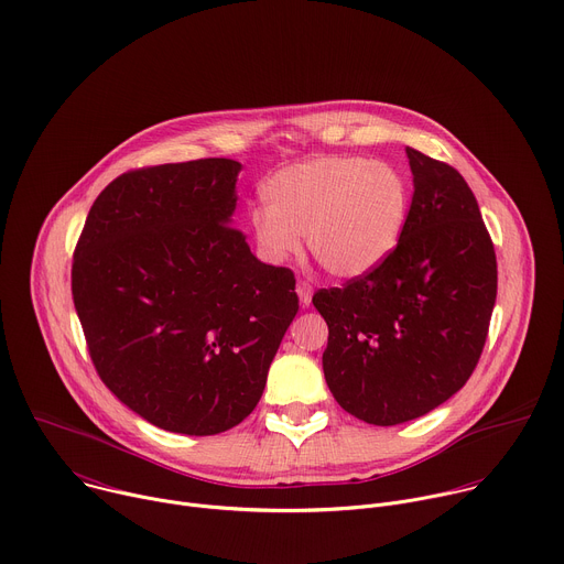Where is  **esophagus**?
Segmentation results:
<instances>
[{
  "label": "esophagus",
  "instance_id": "34e87169",
  "mask_svg": "<svg viewBox=\"0 0 564 564\" xmlns=\"http://www.w3.org/2000/svg\"><path fill=\"white\" fill-rule=\"evenodd\" d=\"M296 294H299V301L303 305H310V301H312V285L307 281H299L296 283Z\"/></svg>",
  "mask_w": 564,
  "mask_h": 564
}]
</instances>
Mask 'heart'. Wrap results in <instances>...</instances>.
<instances>
[{"label": "heart", "instance_id": "obj_1", "mask_svg": "<svg viewBox=\"0 0 564 564\" xmlns=\"http://www.w3.org/2000/svg\"><path fill=\"white\" fill-rule=\"evenodd\" d=\"M250 214L259 252L292 259L301 240L328 274L357 279L379 268L404 234L411 192L392 165L359 155H326L279 170Z\"/></svg>", "mask_w": 564, "mask_h": 564}]
</instances>
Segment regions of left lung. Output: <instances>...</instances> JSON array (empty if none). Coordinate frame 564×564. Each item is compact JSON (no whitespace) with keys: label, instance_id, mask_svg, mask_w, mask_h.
<instances>
[{"label":"left lung","instance_id":"obj_1","mask_svg":"<svg viewBox=\"0 0 564 564\" xmlns=\"http://www.w3.org/2000/svg\"><path fill=\"white\" fill-rule=\"evenodd\" d=\"M406 153L415 192L397 248L312 296L328 324V388L375 426L422 417L468 381L498 294L494 240L470 187L442 160Z\"/></svg>","mask_w":564,"mask_h":564}]
</instances>
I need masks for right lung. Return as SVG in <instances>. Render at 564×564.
<instances>
[{"label": "right lung", "instance_id": "obj_1", "mask_svg": "<svg viewBox=\"0 0 564 564\" xmlns=\"http://www.w3.org/2000/svg\"><path fill=\"white\" fill-rule=\"evenodd\" d=\"M238 172L229 158L131 170L100 192L73 252L96 372L172 433L243 422L299 312L294 272L261 263L227 225Z\"/></svg>", "mask_w": 564, "mask_h": 564}]
</instances>
